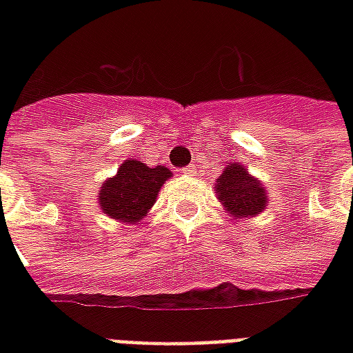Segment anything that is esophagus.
Masks as SVG:
<instances>
[{
    "mask_svg": "<svg viewBox=\"0 0 353 353\" xmlns=\"http://www.w3.org/2000/svg\"><path fill=\"white\" fill-rule=\"evenodd\" d=\"M181 172H183L185 176H194V164H189V166H185Z\"/></svg>",
    "mask_w": 353,
    "mask_h": 353,
    "instance_id": "1",
    "label": "esophagus"
}]
</instances>
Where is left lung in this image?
<instances>
[{
    "label": "left lung",
    "mask_w": 353,
    "mask_h": 353,
    "mask_svg": "<svg viewBox=\"0 0 353 353\" xmlns=\"http://www.w3.org/2000/svg\"><path fill=\"white\" fill-rule=\"evenodd\" d=\"M215 191L219 194L227 212L234 217H253L265 210L266 192L265 187L252 177L240 164H229L223 172Z\"/></svg>",
    "instance_id": "8db88e82"
}]
</instances>
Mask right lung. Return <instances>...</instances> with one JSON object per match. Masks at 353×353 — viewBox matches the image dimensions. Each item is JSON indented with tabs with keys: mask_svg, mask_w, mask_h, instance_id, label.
Masks as SVG:
<instances>
[{
	"mask_svg": "<svg viewBox=\"0 0 353 353\" xmlns=\"http://www.w3.org/2000/svg\"><path fill=\"white\" fill-rule=\"evenodd\" d=\"M172 176L166 166L149 168L139 161H126L115 177L101 185L103 214L124 223H136L151 210L162 183Z\"/></svg>",
	"mask_w": 353,
	"mask_h": 353,
	"instance_id": "right-lung-1",
	"label": "right lung"
}]
</instances>
